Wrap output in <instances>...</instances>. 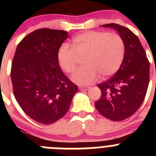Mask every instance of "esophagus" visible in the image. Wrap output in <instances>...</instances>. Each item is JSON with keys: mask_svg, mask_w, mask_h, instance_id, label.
Returning <instances> with one entry per match:
<instances>
[{"mask_svg": "<svg viewBox=\"0 0 156 156\" xmlns=\"http://www.w3.org/2000/svg\"><path fill=\"white\" fill-rule=\"evenodd\" d=\"M90 87H79V89L81 90H88L90 89Z\"/></svg>", "mask_w": 156, "mask_h": 156, "instance_id": "esophagus-1", "label": "esophagus"}]
</instances>
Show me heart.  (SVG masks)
<instances>
[{"instance_id": "b5f03b06", "label": "heart", "mask_w": 156, "mask_h": 156, "mask_svg": "<svg viewBox=\"0 0 156 156\" xmlns=\"http://www.w3.org/2000/svg\"><path fill=\"white\" fill-rule=\"evenodd\" d=\"M125 44L119 34L106 31H89L72 39V47L61 44L57 51V61L66 73L74 71L79 57H84L86 66L77 69L71 80L78 85H90L99 81L100 75H114L122 65L125 56Z\"/></svg>"}]
</instances>
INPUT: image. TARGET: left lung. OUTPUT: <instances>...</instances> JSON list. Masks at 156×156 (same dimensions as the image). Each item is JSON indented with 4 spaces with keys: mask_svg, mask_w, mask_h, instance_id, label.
I'll use <instances>...</instances> for the list:
<instances>
[{
    "mask_svg": "<svg viewBox=\"0 0 156 156\" xmlns=\"http://www.w3.org/2000/svg\"><path fill=\"white\" fill-rule=\"evenodd\" d=\"M119 32L125 44L123 62L115 75L97 87L101 97L95 103L97 111L114 122L134 114L142 105L149 81V62L139 38L130 29L115 23L103 25Z\"/></svg>",
    "mask_w": 156,
    "mask_h": 156,
    "instance_id": "1",
    "label": "left lung"
}]
</instances>
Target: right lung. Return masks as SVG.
<instances>
[{"instance_id": "add662e5", "label": "right lung", "mask_w": 156, "mask_h": 156, "mask_svg": "<svg viewBox=\"0 0 156 156\" xmlns=\"http://www.w3.org/2000/svg\"><path fill=\"white\" fill-rule=\"evenodd\" d=\"M69 37L62 30H35L19 44L12 59L14 97L28 116L44 125L63 117L78 92L57 61L58 49Z\"/></svg>"}]
</instances>
